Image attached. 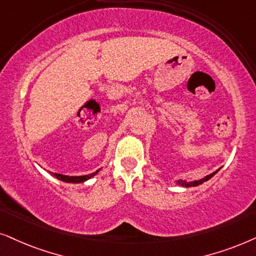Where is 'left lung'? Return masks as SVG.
<instances>
[{
  "instance_id": "8db88e82",
  "label": "left lung",
  "mask_w": 256,
  "mask_h": 256,
  "mask_svg": "<svg viewBox=\"0 0 256 256\" xmlns=\"http://www.w3.org/2000/svg\"><path fill=\"white\" fill-rule=\"evenodd\" d=\"M218 171H219V170H218ZM218 171H216L214 173H212V174H210V176H205V178H202V179H200V180H196V182H184L180 184V185H182V186H186V187L199 186V185H202V182H207V180H210V178H212V176H213L214 174H216Z\"/></svg>"
}]
</instances>
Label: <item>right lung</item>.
I'll return each mask as SVG.
<instances>
[{"instance_id": "1", "label": "right lung", "mask_w": 256, "mask_h": 256, "mask_svg": "<svg viewBox=\"0 0 256 256\" xmlns=\"http://www.w3.org/2000/svg\"><path fill=\"white\" fill-rule=\"evenodd\" d=\"M100 170H98V171H96V172L91 173V174H88V176H63V174H58V173H52V172H49V173H51V174H52L54 176H56L57 179L62 180V182H74V184H76V182H84L85 180L92 178V176H94V174H97V173L100 172Z\"/></svg>"}]
</instances>
